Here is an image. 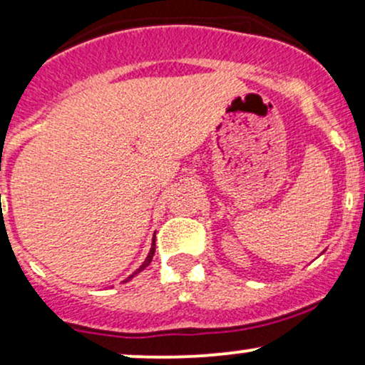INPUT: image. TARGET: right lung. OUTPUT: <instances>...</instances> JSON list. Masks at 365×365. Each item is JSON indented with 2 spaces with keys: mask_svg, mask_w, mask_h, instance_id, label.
Returning a JSON list of instances; mask_svg holds the SVG:
<instances>
[{
  "mask_svg": "<svg viewBox=\"0 0 365 365\" xmlns=\"http://www.w3.org/2000/svg\"><path fill=\"white\" fill-rule=\"evenodd\" d=\"M154 250H156V244H154V240H153V245H150V250H149L148 257H145V261H144V262H142V266L139 267V269H137V271H135V273H132V274H130V276H128V278H127V279H125V282H130V279H132V278H133V276H135V274H139V273H140V271H144V269H145V267H148V266H149V264H150V261H153V255H154Z\"/></svg>",
  "mask_w": 365,
  "mask_h": 365,
  "instance_id": "right-lung-1",
  "label": "right lung"
}]
</instances>
